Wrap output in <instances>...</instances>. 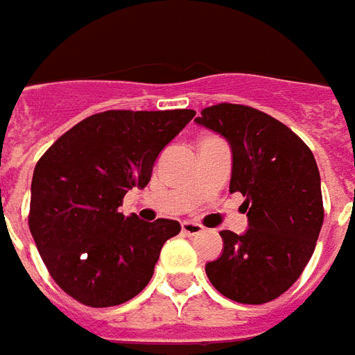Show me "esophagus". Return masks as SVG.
I'll return each mask as SVG.
<instances>
[{"instance_id": "obj_1", "label": "esophagus", "mask_w": 355, "mask_h": 355, "mask_svg": "<svg viewBox=\"0 0 355 355\" xmlns=\"http://www.w3.org/2000/svg\"><path fill=\"white\" fill-rule=\"evenodd\" d=\"M202 232H205V228H202V225H199V223H193V221L182 223V234H186V236H199V234Z\"/></svg>"}]
</instances>
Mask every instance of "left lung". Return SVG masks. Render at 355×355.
<instances>
[{
    "label": "left lung",
    "instance_id": "1",
    "mask_svg": "<svg viewBox=\"0 0 355 355\" xmlns=\"http://www.w3.org/2000/svg\"><path fill=\"white\" fill-rule=\"evenodd\" d=\"M195 121L232 149L230 193L245 197L248 230H223V254L206 263L211 286L234 302L265 304L302 275L324 221L320 175L309 147L278 119L221 103Z\"/></svg>",
    "mask_w": 355,
    "mask_h": 355
}]
</instances>
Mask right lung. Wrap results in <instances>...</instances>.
<instances>
[{"label":"right lung","mask_w":355,"mask_h":355,"mask_svg":"<svg viewBox=\"0 0 355 355\" xmlns=\"http://www.w3.org/2000/svg\"><path fill=\"white\" fill-rule=\"evenodd\" d=\"M195 110H107L62 134L44 153L31 182L29 230L49 275L92 308L127 302L155 272L173 219L145 223L118 208L145 188L160 150Z\"/></svg>","instance_id":"add662e5"}]
</instances>
